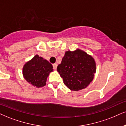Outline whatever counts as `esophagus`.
<instances>
[{
	"label": "esophagus",
	"instance_id": "obj_1",
	"mask_svg": "<svg viewBox=\"0 0 126 126\" xmlns=\"http://www.w3.org/2000/svg\"><path fill=\"white\" fill-rule=\"evenodd\" d=\"M52 66H53V69L56 70L57 68V63H54V64L52 65Z\"/></svg>",
	"mask_w": 126,
	"mask_h": 126
}]
</instances>
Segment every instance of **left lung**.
<instances>
[{
    "instance_id": "left-lung-1",
    "label": "left lung",
    "mask_w": 126,
    "mask_h": 126,
    "mask_svg": "<svg viewBox=\"0 0 126 126\" xmlns=\"http://www.w3.org/2000/svg\"><path fill=\"white\" fill-rule=\"evenodd\" d=\"M57 71L63 83L69 89L77 91L86 88L92 81L96 63L94 58L84 51H68L57 66Z\"/></svg>"
}]
</instances>
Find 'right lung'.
Returning a JSON list of instances; mask_svg holds the SVG:
<instances>
[{
	"mask_svg": "<svg viewBox=\"0 0 126 126\" xmlns=\"http://www.w3.org/2000/svg\"><path fill=\"white\" fill-rule=\"evenodd\" d=\"M52 71V65L48 61L36 55L24 65L23 74L28 82L40 88L46 85L47 78Z\"/></svg>",
	"mask_w": 126,
	"mask_h": 126,
	"instance_id": "1",
	"label": "right lung"
}]
</instances>
